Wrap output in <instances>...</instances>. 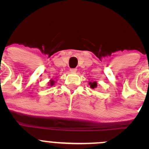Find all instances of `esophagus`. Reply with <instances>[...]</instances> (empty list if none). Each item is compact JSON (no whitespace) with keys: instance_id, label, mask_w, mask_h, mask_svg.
I'll return each mask as SVG.
<instances>
[{"instance_id":"esophagus-1","label":"esophagus","mask_w":149,"mask_h":149,"mask_svg":"<svg viewBox=\"0 0 149 149\" xmlns=\"http://www.w3.org/2000/svg\"><path fill=\"white\" fill-rule=\"evenodd\" d=\"M76 70H77V69L76 68H70V71L71 72V73H76Z\"/></svg>"}]
</instances>
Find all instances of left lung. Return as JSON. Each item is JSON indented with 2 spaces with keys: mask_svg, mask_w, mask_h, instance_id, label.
I'll return each mask as SVG.
<instances>
[{
  "mask_svg": "<svg viewBox=\"0 0 149 149\" xmlns=\"http://www.w3.org/2000/svg\"><path fill=\"white\" fill-rule=\"evenodd\" d=\"M88 84H89L90 87H91V88H92V89L94 88H97V81H92V82L90 81L89 83H88Z\"/></svg>",
  "mask_w": 149,
  "mask_h": 149,
  "instance_id": "1",
  "label": "left lung"
}]
</instances>
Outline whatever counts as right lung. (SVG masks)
Listing matches in <instances>:
<instances>
[{"mask_svg": "<svg viewBox=\"0 0 149 149\" xmlns=\"http://www.w3.org/2000/svg\"><path fill=\"white\" fill-rule=\"evenodd\" d=\"M55 81L54 80H52V79H50V80H49V81L48 82V84H49V85L50 86H52L54 85V84H55Z\"/></svg>", "mask_w": 149, "mask_h": 149, "instance_id": "obj_1", "label": "right lung"}]
</instances>
